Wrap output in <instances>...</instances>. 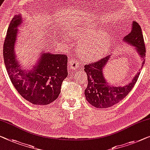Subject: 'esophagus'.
<instances>
[{
	"label": "esophagus",
	"mask_w": 150,
	"mask_h": 150,
	"mask_svg": "<svg viewBox=\"0 0 150 150\" xmlns=\"http://www.w3.org/2000/svg\"><path fill=\"white\" fill-rule=\"evenodd\" d=\"M79 63L75 59H69L68 62L69 69L71 71H77L79 69Z\"/></svg>",
	"instance_id": "obj_1"
}]
</instances>
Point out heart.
Listing matches in <instances>:
<instances>
[{
	"label": "heart",
	"mask_w": 150,
	"mask_h": 150,
	"mask_svg": "<svg viewBox=\"0 0 150 150\" xmlns=\"http://www.w3.org/2000/svg\"><path fill=\"white\" fill-rule=\"evenodd\" d=\"M72 35L83 38L80 42L81 50L89 59H97L104 54L110 44V40L106 33L94 34L91 28H72L69 30Z\"/></svg>",
	"instance_id": "obj_1"
}]
</instances>
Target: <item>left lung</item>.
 Returning <instances> with one entry per match:
<instances>
[{
    "label": "left lung",
    "instance_id": "obj_1",
    "mask_svg": "<svg viewBox=\"0 0 150 150\" xmlns=\"http://www.w3.org/2000/svg\"><path fill=\"white\" fill-rule=\"evenodd\" d=\"M123 40L135 46L142 59V68L145 63L146 47L142 28L136 21L133 22L131 32L124 38ZM110 56H107L99 61L84 66L85 72L88 75V86L85 89L86 100L96 108H104L117 104L127 96L137 82L140 73L136 75L132 81L123 87H115L108 84L103 75V68L109 61Z\"/></svg>",
    "mask_w": 150,
    "mask_h": 150
}]
</instances>
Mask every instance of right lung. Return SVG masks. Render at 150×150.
<instances>
[{
    "label": "right lung",
    "instance_id": "1",
    "mask_svg": "<svg viewBox=\"0 0 150 150\" xmlns=\"http://www.w3.org/2000/svg\"><path fill=\"white\" fill-rule=\"evenodd\" d=\"M22 18L15 15L11 20L3 46V58L11 83L20 95L33 104L47 105L57 99L61 85L68 75L67 56L61 54H41L40 61L32 71L22 70L15 59V28Z\"/></svg>",
    "mask_w": 150,
    "mask_h": 150
}]
</instances>
